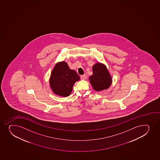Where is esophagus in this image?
<instances>
[{"mask_svg":"<svg viewBox=\"0 0 160 160\" xmlns=\"http://www.w3.org/2000/svg\"><path fill=\"white\" fill-rule=\"evenodd\" d=\"M87 76H86V74H84V75H82V76H81V80H86L87 79Z\"/></svg>","mask_w":160,"mask_h":160,"instance_id":"34e87169","label":"esophagus"}]
</instances>
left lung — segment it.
<instances>
[{
	"label": "left lung",
	"instance_id": "obj_1",
	"mask_svg": "<svg viewBox=\"0 0 160 160\" xmlns=\"http://www.w3.org/2000/svg\"><path fill=\"white\" fill-rule=\"evenodd\" d=\"M92 75L90 76V83L95 91L108 89L111 86L112 78L106 66L97 62L92 66Z\"/></svg>",
	"mask_w": 160,
	"mask_h": 160
}]
</instances>
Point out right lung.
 Here are the masks:
<instances>
[{
    "label": "right lung",
    "instance_id": "add662e5",
    "mask_svg": "<svg viewBox=\"0 0 160 160\" xmlns=\"http://www.w3.org/2000/svg\"><path fill=\"white\" fill-rule=\"evenodd\" d=\"M80 80L76 71L70 69L67 62H58L52 70L49 80L50 87L55 95L68 97L72 92L73 87Z\"/></svg>",
    "mask_w": 160,
    "mask_h": 160
}]
</instances>
